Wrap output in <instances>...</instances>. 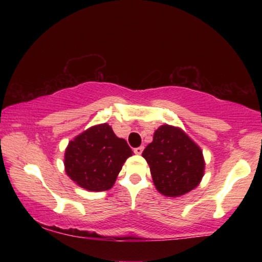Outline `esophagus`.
Listing matches in <instances>:
<instances>
[{"label": "esophagus", "mask_w": 262, "mask_h": 262, "mask_svg": "<svg viewBox=\"0 0 262 262\" xmlns=\"http://www.w3.org/2000/svg\"><path fill=\"white\" fill-rule=\"evenodd\" d=\"M143 149H144L143 146H138V148H135L134 151H135V154H137V155H141V154L143 152Z\"/></svg>", "instance_id": "obj_1"}]
</instances>
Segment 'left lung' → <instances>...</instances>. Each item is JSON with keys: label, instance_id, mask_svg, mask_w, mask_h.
Here are the masks:
<instances>
[{"label": "left lung", "instance_id": "1", "mask_svg": "<svg viewBox=\"0 0 262 262\" xmlns=\"http://www.w3.org/2000/svg\"><path fill=\"white\" fill-rule=\"evenodd\" d=\"M142 156L161 194L184 195L202 181L205 169L203 151L180 127L160 126Z\"/></svg>", "mask_w": 262, "mask_h": 262}]
</instances>
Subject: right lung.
<instances>
[{
    "label": "right lung",
    "instance_id": "right-lung-1",
    "mask_svg": "<svg viewBox=\"0 0 262 262\" xmlns=\"http://www.w3.org/2000/svg\"><path fill=\"white\" fill-rule=\"evenodd\" d=\"M132 154L126 141L117 137L105 123L89 127L69 142L64 166L68 177L80 187L93 192L107 191Z\"/></svg>",
    "mask_w": 262,
    "mask_h": 262
}]
</instances>
